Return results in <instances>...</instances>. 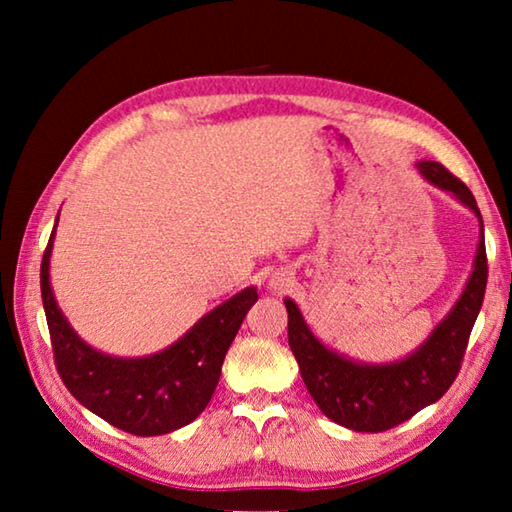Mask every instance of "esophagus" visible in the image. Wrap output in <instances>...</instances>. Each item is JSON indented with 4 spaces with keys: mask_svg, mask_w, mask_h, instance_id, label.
<instances>
[{
    "mask_svg": "<svg viewBox=\"0 0 512 512\" xmlns=\"http://www.w3.org/2000/svg\"><path fill=\"white\" fill-rule=\"evenodd\" d=\"M291 282H293L291 273H287V271H277V273L271 275V280H268V287H271V289L277 291V293H282V291H287V289L291 287Z\"/></svg>",
    "mask_w": 512,
    "mask_h": 512,
    "instance_id": "esophagus-1",
    "label": "esophagus"
}]
</instances>
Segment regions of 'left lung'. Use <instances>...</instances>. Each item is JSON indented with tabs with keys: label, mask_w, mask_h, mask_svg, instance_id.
I'll use <instances>...</instances> for the list:
<instances>
[{
	"label": "left lung",
	"mask_w": 512,
	"mask_h": 512,
	"mask_svg": "<svg viewBox=\"0 0 512 512\" xmlns=\"http://www.w3.org/2000/svg\"><path fill=\"white\" fill-rule=\"evenodd\" d=\"M418 169L431 185L458 198L481 223V241L474 268L461 298L452 311L433 327L429 339L402 361L361 363L325 348L302 318L293 300H284L289 311V348L300 366L302 381L318 409L329 420L352 431H386L413 418L424 406L438 402L454 384L465 357L470 332L479 316L488 257H485L483 219L470 189L440 162H420Z\"/></svg>",
	"instance_id": "8db88e82"
}]
</instances>
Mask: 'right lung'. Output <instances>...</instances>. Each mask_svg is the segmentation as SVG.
Returning a JSON list of instances; mask_svg holds the SVG:
<instances>
[{"label": "right lung", "instance_id": "1", "mask_svg": "<svg viewBox=\"0 0 512 512\" xmlns=\"http://www.w3.org/2000/svg\"><path fill=\"white\" fill-rule=\"evenodd\" d=\"M58 223V221H56ZM56 228L42 255L40 291L56 370L85 409L133 436H162L185 427L205 411L257 289L248 287L203 316L167 350L142 359L110 357L90 348L69 327L49 282Z\"/></svg>", "mask_w": 512, "mask_h": 512}]
</instances>
